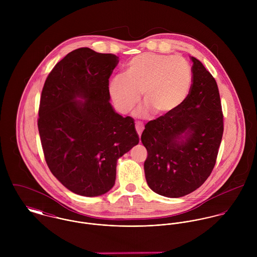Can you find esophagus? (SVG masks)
<instances>
[{
    "instance_id": "obj_1",
    "label": "esophagus",
    "mask_w": 257,
    "mask_h": 257,
    "mask_svg": "<svg viewBox=\"0 0 257 257\" xmlns=\"http://www.w3.org/2000/svg\"><path fill=\"white\" fill-rule=\"evenodd\" d=\"M136 128H137V132H138L139 136L141 137V135H142V133H143V130H144V125H143L141 122L137 121V122H136Z\"/></svg>"
}]
</instances>
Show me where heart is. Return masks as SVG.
<instances>
[{"label":"heart","mask_w":257,"mask_h":257,"mask_svg":"<svg viewBox=\"0 0 257 257\" xmlns=\"http://www.w3.org/2000/svg\"><path fill=\"white\" fill-rule=\"evenodd\" d=\"M192 79L191 66L183 57L144 53L126 63L123 75L110 78L109 92L116 109L121 112L133 110L143 93L146 106L138 110V116H147L149 110L155 115H166L185 102Z\"/></svg>","instance_id":"b5f03b06"}]
</instances>
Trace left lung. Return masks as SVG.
<instances>
[{"label":"left lung","instance_id":"left-lung-1","mask_svg":"<svg viewBox=\"0 0 257 257\" xmlns=\"http://www.w3.org/2000/svg\"><path fill=\"white\" fill-rule=\"evenodd\" d=\"M193 84L183 104L146 124L142 143L149 188L167 198L186 196L204 183L216 164L223 121L216 80L191 56Z\"/></svg>","mask_w":257,"mask_h":257}]
</instances>
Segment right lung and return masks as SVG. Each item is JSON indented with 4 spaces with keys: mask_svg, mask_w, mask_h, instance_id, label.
<instances>
[{
    "mask_svg": "<svg viewBox=\"0 0 257 257\" xmlns=\"http://www.w3.org/2000/svg\"><path fill=\"white\" fill-rule=\"evenodd\" d=\"M117 63L110 53L75 49L54 66L41 92L37 125L45 161L77 195L109 192L117 159L140 143L134 118L110 103L109 78Z\"/></svg>",
    "mask_w": 257,
    "mask_h": 257,
    "instance_id": "right-lung-1",
    "label": "right lung"
}]
</instances>
